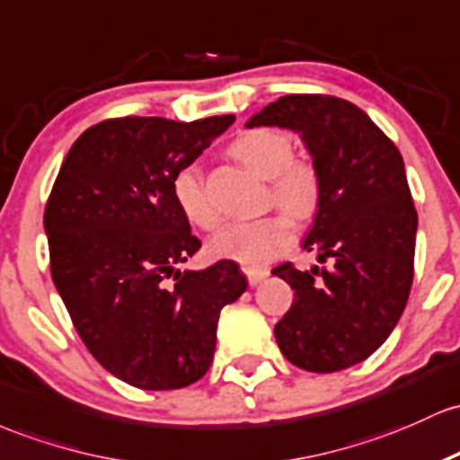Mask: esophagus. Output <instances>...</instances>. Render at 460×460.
Returning <instances> with one entry per match:
<instances>
[{"label":"esophagus","mask_w":460,"mask_h":460,"mask_svg":"<svg viewBox=\"0 0 460 460\" xmlns=\"http://www.w3.org/2000/svg\"><path fill=\"white\" fill-rule=\"evenodd\" d=\"M245 276H247V282H250L252 287L261 285L262 280H265L267 276H270V270H243Z\"/></svg>","instance_id":"obj_1"}]
</instances>
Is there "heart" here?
I'll return each mask as SVG.
<instances>
[{
    "label": "heart",
    "instance_id": "obj_1",
    "mask_svg": "<svg viewBox=\"0 0 460 460\" xmlns=\"http://www.w3.org/2000/svg\"><path fill=\"white\" fill-rule=\"evenodd\" d=\"M230 156L270 182V199L293 219H306L319 202V173L304 156H293V141L273 128H252L230 143ZM172 193L189 224L213 230L219 224L215 206L206 195L204 180L195 164L178 169ZM293 230L287 217L267 215L261 219L236 221L210 239L215 258L234 261L243 267H261L280 256L291 245Z\"/></svg>",
    "mask_w": 460,
    "mask_h": 460
}]
</instances>
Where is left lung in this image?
<instances>
[{
	"label": "left lung",
	"instance_id": "obj_1",
	"mask_svg": "<svg viewBox=\"0 0 460 460\" xmlns=\"http://www.w3.org/2000/svg\"><path fill=\"white\" fill-rule=\"evenodd\" d=\"M245 126L297 132L319 173L302 247L326 267L271 271L296 291L273 328L278 348L314 374L352 367L386 341L411 293L417 210L402 154L367 112L332 95H285Z\"/></svg>",
	"mask_w": 460,
	"mask_h": 460
}]
</instances>
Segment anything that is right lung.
<instances>
[{
	"mask_svg": "<svg viewBox=\"0 0 460 460\" xmlns=\"http://www.w3.org/2000/svg\"><path fill=\"white\" fill-rule=\"evenodd\" d=\"M232 121L106 119L71 146L45 206L51 278L77 334L102 367L138 389L198 383L213 363L221 308L247 288L232 261L175 270L202 243L172 180Z\"/></svg>",
	"mask_w": 460,
	"mask_h": 460,
	"instance_id": "right-lung-1",
	"label": "right lung"
}]
</instances>
